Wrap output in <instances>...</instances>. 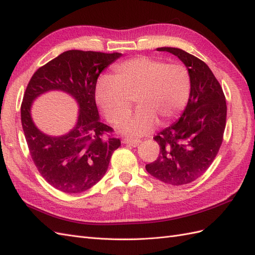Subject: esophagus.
Returning a JSON list of instances; mask_svg holds the SVG:
<instances>
[{"label":"esophagus","instance_id":"obj_1","mask_svg":"<svg viewBox=\"0 0 255 255\" xmlns=\"http://www.w3.org/2000/svg\"><path fill=\"white\" fill-rule=\"evenodd\" d=\"M122 142L123 143H127V144H130L133 146H136L139 144L141 141L139 139H136V138H129V137H125L122 139Z\"/></svg>","mask_w":255,"mask_h":255}]
</instances>
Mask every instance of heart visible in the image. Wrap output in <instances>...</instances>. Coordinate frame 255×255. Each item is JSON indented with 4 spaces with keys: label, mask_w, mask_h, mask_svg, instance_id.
I'll return each instance as SVG.
<instances>
[{
    "label": "heart",
    "mask_w": 255,
    "mask_h": 255,
    "mask_svg": "<svg viewBox=\"0 0 255 255\" xmlns=\"http://www.w3.org/2000/svg\"><path fill=\"white\" fill-rule=\"evenodd\" d=\"M190 74L181 64H165L138 56L116 65L111 79H101L96 87V101L106 118L119 123L132 109L136 113L121 125L130 135H144L159 122H170L186 105L190 94Z\"/></svg>",
    "instance_id": "obj_1"
}]
</instances>
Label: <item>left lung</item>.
Segmentation results:
<instances>
[{"mask_svg": "<svg viewBox=\"0 0 255 255\" xmlns=\"http://www.w3.org/2000/svg\"><path fill=\"white\" fill-rule=\"evenodd\" d=\"M179 57L190 74V94L179 121L153 139L159 144L156 160L145 170L173 186L189 184L203 175L220 149L227 121V102L219 82L208 66L177 48H158Z\"/></svg>", "mask_w": 255, "mask_h": 255, "instance_id": "obj_1", "label": "left lung"}]
</instances>
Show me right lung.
Here are the masks:
<instances>
[{
    "label": "right lung",
    "instance_id": "1",
    "mask_svg": "<svg viewBox=\"0 0 255 255\" xmlns=\"http://www.w3.org/2000/svg\"><path fill=\"white\" fill-rule=\"evenodd\" d=\"M120 56L121 53L67 51L38 69L27 84L21 122L29 154L43 179L66 194H80L96 185L121 145L113 136V128L100 122L96 104L100 73ZM49 90H63L80 105L77 126L59 137L40 132L30 117L33 100Z\"/></svg>",
    "mask_w": 255,
    "mask_h": 255
}]
</instances>
